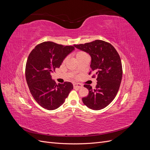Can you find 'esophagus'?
<instances>
[{"instance_id": "esophagus-1", "label": "esophagus", "mask_w": 150, "mask_h": 150, "mask_svg": "<svg viewBox=\"0 0 150 150\" xmlns=\"http://www.w3.org/2000/svg\"><path fill=\"white\" fill-rule=\"evenodd\" d=\"M73 86H74V88L79 89V88L83 87V85L79 84V83H74V84H73Z\"/></svg>"}]
</instances>
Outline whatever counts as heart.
Listing matches in <instances>:
<instances>
[{
  "label": "heart",
  "instance_id": "heart-1",
  "mask_svg": "<svg viewBox=\"0 0 150 150\" xmlns=\"http://www.w3.org/2000/svg\"><path fill=\"white\" fill-rule=\"evenodd\" d=\"M74 56L76 59V60L79 59L80 58H82L84 57H86V56H88V54H86L85 52L83 51H78L74 53Z\"/></svg>",
  "mask_w": 150,
  "mask_h": 150
}]
</instances>
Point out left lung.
Returning <instances> with one entry per match:
<instances>
[{
	"instance_id": "left-lung-1",
	"label": "left lung",
	"mask_w": 150,
	"mask_h": 150,
	"mask_svg": "<svg viewBox=\"0 0 150 150\" xmlns=\"http://www.w3.org/2000/svg\"><path fill=\"white\" fill-rule=\"evenodd\" d=\"M74 47L88 53L91 57L90 67L93 78L98 81L96 88L88 84L84 86L89 94L82 100L93 110H100L110 104L116 97L122 79V69L120 57L112 45L101 40L74 45Z\"/></svg>"
}]
</instances>
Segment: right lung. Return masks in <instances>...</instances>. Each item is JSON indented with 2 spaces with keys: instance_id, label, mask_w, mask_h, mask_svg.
<instances>
[{
  "instance_id": "add662e5",
  "label": "right lung",
  "mask_w": 150,
  "mask_h": 150,
  "mask_svg": "<svg viewBox=\"0 0 150 150\" xmlns=\"http://www.w3.org/2000/svg\"><path fill=\"white\" fill-rule=\"evenodd\" d=\"M74 50V46L47 41L36 46L29 55L25 66L27 83L36 102L47 110L61 106L73 89L70 82L57 84L51 74Z\"/></svg>"
}]
</instances>
